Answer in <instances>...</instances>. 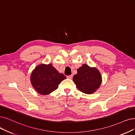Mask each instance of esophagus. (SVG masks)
<instances>
[{
	"mask_svg": "<svg viewBox=\"0 0 135 135\" xmlns=\"http://www.w3.org/2000/svg\"><path fill=\"white\" fill-rule=\"evenodd\" d=\"M67 78L69 79H71L73 78V75H69V76H68Z\"/></svg>",
	"mask_w": 135,
	"mask_h": 135,
	"instance_id": "34e87169",
	"label": "esophagus"
}]
</instances>
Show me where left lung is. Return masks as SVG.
Instances as JSON below:
<instances>
[{
  "mask_svg": "<svg viewBox=\"0 0 135 135\" xmlns=\"http://www.w3.org/2000/svg\"><path fill=\"white\" fill-rule=\"evenodd\" d=\"M77 71L73 80L80 91L86 94H91L99 89L102 82V77L96 68L84 64Z\"/></svg>",
  "mask_w": 135,
  "mask_h": 135,
  "instance_id": "obj_1",
  "label": "left lung"
}]
</instances>
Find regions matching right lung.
Instances as JSON below:
<instances>
[{
    "mask_svg": "<svg viewBox=\"0 0 135 135\" xmlns=\"http://www.w3.org/2000/svg\"><path fill=\"white\" fill-rule=\"evenodd\" d=\"M66 78L51 64H41L37 66L32 72L30 81L37 93L46 95L56 90L59 84Z\"/></svg>",
    "mask_w": 135,
    "mask_h": 135,
    "instance_id": "add662e5",
    "label": "right lung"
}]
</instances>
